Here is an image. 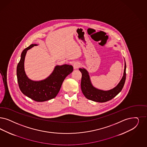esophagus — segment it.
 Returning <instances> with one entry per match:
<instances>
[{"label":"esophagus","mask_w":147,"mask_h":147,"mask_svg":"<svg viewBox=\"0 0 147 147\" xmlns=\"http://www.w3.org/2000/svg\"><path fill=\"white\" fill-rule=\"evenodd\" d=\"M74 69H78V68H79L80 67V63H78V62H76V63H75L74 64Z\"/></svg>","instance_id":"obj_1"}]
</instances>
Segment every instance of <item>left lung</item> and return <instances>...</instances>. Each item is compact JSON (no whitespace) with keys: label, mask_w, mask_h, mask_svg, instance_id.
<instances>
[{"label":"left lung","mask_w":147,"mask_h":147,"mask_svg":"<svg viewBox=\"0 0 147 147\" xmlns=\"http://www.w3.org/2000/svg\"><path fill=\"white\" fill-rule=\"evenodd\" d=\"M82 73V91L85 97L90 100L98 102H105L112 100L122 90L125 84L126 80V63L124 75L119 84L113 89L108 91H103L93 87L90 81L89 76L86 70L84 69H80Z\"/></svg>","instance_id":"obj_1"}]
</instances>
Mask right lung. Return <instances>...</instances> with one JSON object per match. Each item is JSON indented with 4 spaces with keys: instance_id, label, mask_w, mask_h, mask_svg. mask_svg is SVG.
<instances>
[{
    "instance_id": "right-lung-1",
    "label": "right lung",
    "mask_w": 147,
    "mask_h": 147,
    "mask_svg": "<svg viewBox=\"0 0 147 147\" xmlns=\"http://www.w3.org/2000/svg\"><path fill=\"white\" fill-rule=\"evenodd\" d=\"M36 44H32L24 49L21 59L17 66V77L19 88L23 94L37 102H44L55 98L60 90L66 76L73 71V66L69 65H57L50 76L40 81H33L26 76L24 69L25 56L28 49Z\"/></svg>"
}]
</instances>
